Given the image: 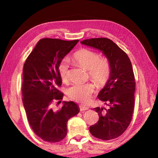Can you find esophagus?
<instances>
[{
  "label": "esophagus",
  "mask_w": 158,
  "mask_h": 158,
  "mask_svg": "<svg viewBox=\"0 0 158 158\" xmlns=\"http://www.w3.org/2000/svg\"><path fill=\"white\" fill-rule=\"evenodd\" d=\"M79 109H80V111H85V110H88V108L86 107V106H85L81 105V106H79Z\"/></svg>",
  "instance_id": "obj_1"
}]
</instances>
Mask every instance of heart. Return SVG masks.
Segmentation results:
<instances>
[{
    "mask_svg": "<svg viewBox=\"0 0 158 158\" xmlns=\"http://www.w3.org/2000/svg\"><path fill=\"white\" fill-rule=\"evenodd\" d=\"M73 61L79 66L88 70L89 76L99 86H103L108 82L110 75V63L106 56H99L95 51L82 48L73 56ZM59 74L62 81L69 79V63L64 59L59 65ZM95 90L93 82L77 83L67 89L68 96L74 101L88 103Z\"/></svg>",
    "mask_w": 158,
    "mask_h": 158,
    "instance_id": "obj_1",
    "label": "heart"
}]
</instances>
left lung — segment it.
I'll return each instance as SVG.
<instances>
[{"mask_svg":"<svg viewBox=\"0 0 158 158\" xmlns=\"http://www.w3.org/2000/svg\"><path fill=\"white\" fill-rule=\"evenodd\" d=\"M81 44L96 48L110 63V75L98 98L110 106L104 110L97 107L98 122L89 128L97 138L110 140L117 138L127 130L131 122L135 104V81L129 57L116 44L107 38H94L81 41Z\"/></svg>","mask_w":158,"mask_h":158,"instance_id":"obj_1","label":"left lung"}]
</instances>
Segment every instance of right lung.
Wrapping results in <instances>:
<instances>
[{"label": "right lung", "mask_w": 158, "mask_h": 158, "mask_svg": "<svg viewBox=\"0 0 158 158\" xmlns=\"http://www.w3.org/2000/svg\"><path fill=\"white\" fill-rule=\"evenodd\" d=\"M79 40H39L25 61L23 71V103L30 127L37 136L48 142H58L67 135V122L79 113L73 102H64L60 110L51 108L54 100L64 97L58 88L62 81L59 65Z\"/></svg>", "instance_id": "right-lung-1"}]
</instances>
